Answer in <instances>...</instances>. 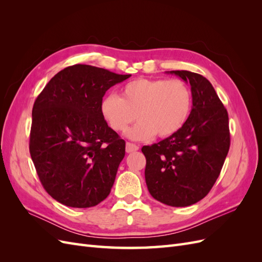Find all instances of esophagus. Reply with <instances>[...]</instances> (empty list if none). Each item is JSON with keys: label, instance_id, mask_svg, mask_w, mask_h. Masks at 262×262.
<instances>
[{"label": "esophagus", "instance_id": "1", "mask_svg": "<svg viewBox=\"0 0 262 262\" xmlns=\"http://www.w3.org/2000/svg\"><path fill=\"white\" fill-rule=\"evenodd\" d=\"M139 149V145L137 144H133L130 143V142H126V145H125V150L126 153H132V152H136V150Z\"/></svg>", "mask_w": 262, "mask_h": 262}]
</instances>
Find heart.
<instances>
[{
    "instance_id": "obj_1",
    "label": "heart",
    "mask_w": 262,
    "mask_h": 262,
    "mask_svg": "<svg viewBox=\"0 0 262 262\" xmlns=\"http://www.w3.org/2000/svg\"><path fill=\"white\" fill-rule=\"evenodd\" d=\"M192 107V93L182 80H138L126 83L121 97L109 94L101 100L100 113L110 128L126 133L132 140H148L154 134L167 138L179 131L188 120Z\"/></svg>"
}]
</instances>
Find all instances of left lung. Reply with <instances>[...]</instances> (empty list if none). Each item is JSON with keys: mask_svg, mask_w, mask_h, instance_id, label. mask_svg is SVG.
<instances>
[{"mask_svg": "<svg viewBox=\"0 0 262 262\" xmlns=\"http://www.w3.org/2000/svg\"><path fill=\"white\" fill-rule=\"evenodd\" d=\"M191 86L192 109L172 136L142 147L145 181L154 199L170 207H188L207 195L227 156L228 114L204 76L189 71L167 72Z\"/></svg>", "mask_w": 262, "mask_h": 262, "instance_id": "left-lung-1", "label": "left lung"}]
</instances>
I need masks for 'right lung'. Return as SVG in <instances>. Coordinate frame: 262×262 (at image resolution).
I'll use <instances>...</instances> for the list:
<instances>
[{
    "instance_id": "1",
    "label": "right lung",
    "mask_w": 262,
    "mask_h": 262,
    "mask_svg": "<svg viewBox=\"0 0 262 262\" xmlns=\"http://www.w3.org/2000/svg\"><path fill=\"white\" fill-rule=\"evenodd\" d=\"M130 76L75 64L55 74L38 95L29 152L41 185L54 200L91 208L110 193L125 142L108 126L100 104L110 87Z\"/></svg>"
}]
</instances>
